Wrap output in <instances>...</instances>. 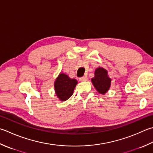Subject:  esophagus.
<instances>
[{
  "mask_svg": "<svg viewBox=\"0 0 153 153\" xmlns=\"http://www.w3.org/2000/svg\"><path fill=\"white\" fill-rule=\"evenodd\" d=\"M79 80L82 81V82H84V81H87V80H88V77H87V76H83V77H80Z\"/></svg>",
  "mask_w": 153,
  "mask_h": 153,
  "instance_id": "1",
  "label": "esophagus"
}]
</instances>
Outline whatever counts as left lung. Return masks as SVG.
<instances>
[{"mask_svg":"<svg viewBox=\"0 0 153 153\" xmlns=\"http://www.w3.org/2000/svg\"><path fill=\"white\" fill-rule=\"evenodd\" d=\"M94 74V77L91 79L93 85L100 94L104 95L110 88L111 79L109 77L105 69L101 67L95 70Z\"/></svg>","mask_w":153,"mask_h":153,"instance_id":"8db88e82","label":"left lung"}]
</instances>
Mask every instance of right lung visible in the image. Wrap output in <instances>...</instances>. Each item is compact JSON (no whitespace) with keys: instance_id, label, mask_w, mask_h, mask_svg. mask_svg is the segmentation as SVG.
Here are the masks:
<instances>
[{"instance_id":"add662e5","label":"right lung","mask_w":153,"mask_h":153,"mask_svg":"<svg viewBox=\"0 0 153 153\" xmlns=\"http://www.w3.org/2000/svg\"><path fill=\"white\" fill-rule=\"evenodd\" d=\"M77 84L76 79H71L66 74L60 73L54 82V89L59 100L65 101L72 95Z\"/></svg>"}]
</instances>
